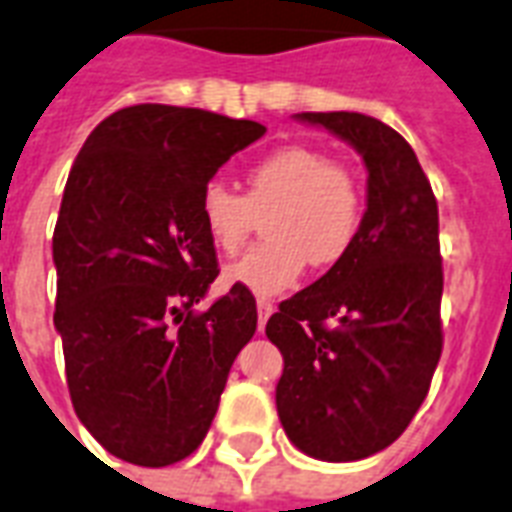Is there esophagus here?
Wrapping results in <instances>:
<instances>
[{"label":"esophagus","instance_id":"34e87169","mask_svg":"<svg viewBox=\"0 0 512 512\" xmlns=\"http://www.w3.org/2000/svg\"><path fill=\"white\" fill-rule=\"evenodd\" d=\"M271 314H274V304H271V301H257V328H260V331L266 328Z\"/></svg>","mask_w":512,"mask_h":512}]
</instances>
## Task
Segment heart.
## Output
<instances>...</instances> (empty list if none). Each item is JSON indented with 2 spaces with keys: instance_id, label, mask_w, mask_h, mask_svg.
Segmentation results:
<instances>
[{
  "instance_id": "b5f03b06",
  "label": "heart",
  "mask_w": 512,
  "mask_h": 512,
  "mask_svg": "<svg viewBox=\"0 0 512 512\" xmlns=\"http://www.w3.org/2000/svg\"><path fill=\"white\" fill-rule=\"evenodd\" d=\"M366 214L355 170L325 151L285 146L252 165L246 195L211 181L200 192V219L211 244L236 255L266 217V244L225 268L230 285L279 295L301 279L306 263L331 268L350 255Z\"/></svg>"
}]
</instances>
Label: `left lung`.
Returning <instances> with one entry per match:
<instances>
[{"label": "left lung", "mask_w": 512, "mask_h": 512, "mask_svg": "<svg viewBox=\"0 0 512 512\" xmlns=\"http://www.w3.org/2000/svg\"><path fill=\"white\" fill-rule=\"evenodd\" d=\"M347 140L369 170L350 255L279 304L266 336L285 358L276 412L320 461H358L410 426L442 355L439 211L399 132L363 113H295Z\"/></svg>", "instance_id": "1"}]
</instances>
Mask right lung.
I'll use <instances>...</instances> for the list:
<instances>
[{
	"instance_id": "obj_1",
	"label": "right lung",
	"mask_w": 512,
	"mask_h": 512,
	"mask_svg": "<svg viewBox=\"0 0 512 512\" xmlns=\"http://www.w3.org/2000/svg\"><path fill=\"white\" fill-rule=\"evenodd\" d=\"M263 132L146 102L100 121L75 157L54 230V325L75 415L121 461L168 467L198 450L255 336L246 287L192 306L219 276L200 192Z\"/></svg>"
}]
</instances>
